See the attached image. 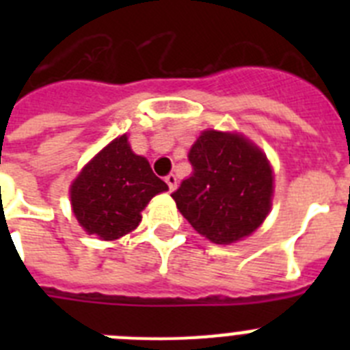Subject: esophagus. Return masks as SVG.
Listing matches in <instances>:
<instances>
[{
    "instance_id": "34e87169",
    "label": "esophagus",
    "mask_w": 350,
    "mask_h": 350,
    "mask_svg": "<svg viewBox=\"0 0 350 350\" xmlns=\"http://www.w3.org/2000/svg\"><path fill=\"white\" fill-rule=\"evenodd\" d=\"M165 180H166V184H168L170 191H175V189H177V177H175L173 173H170V175H166Z\"/></svg>"
}]
</instances>
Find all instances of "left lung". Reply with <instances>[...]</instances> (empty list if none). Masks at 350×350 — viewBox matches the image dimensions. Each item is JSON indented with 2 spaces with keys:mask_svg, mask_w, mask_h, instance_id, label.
<instances>
[{
  "mask_svg": "<svg viewBox=\"0 0 350 350\" xmlns=\"http://www.w3.org/2000/svg\"><path fill=\"white\" fill-rule=\"evenodd\" d=\"M193 173L172 198L200 234L233 243L267 219L273 175L265 154L240 135L203 131L191 147Z\"/></svg>",
  "mask_w": 350,
  "mask_h": 350,
  "instance_id": "obj_1",
  "label": "left lung"
}]
</instances>
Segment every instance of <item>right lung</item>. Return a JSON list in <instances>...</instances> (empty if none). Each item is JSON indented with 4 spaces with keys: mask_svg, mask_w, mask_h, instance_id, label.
Returning a JSON list of instances; mask_svg holds the SVG:
<instances>
[{
    "mask_svg": "<svg viewBox=\"0 0 350 350\" xmlns=\"http://www.w3.org/2000/svg\"><path fill=\"white\" fill-rule=\"evenodd\" d=\"M168 185L156 177L145 157L137 156L128 137L116 138L71 184V206L89 234L116 240L142 221L140 212Z\"/></svg>",
    "mask_w": 350,
    "mask_h": 350,
    "instance_id": "right-lung-1",
    "label": "right lung"
}]
</instances>
